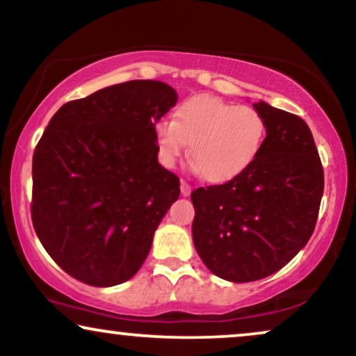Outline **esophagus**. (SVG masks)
<instances>
[{
	"label": "esophagus",
	"mask_w": 356,
	"mask_h": 356,
	"mask_svg": "<svg viewBox=\"0 0 356 356\" xmlns=\"http://www.w3.org/2000/svg\"><path fill=\"white\" fill-rule=\"evenodd\" d=\"M191 192H192L191 184L186 182V181H182L181 182V193H182V195L184 197H188V195H191Z\"/></svg>",
	"instance_id": "esophagus-1"
}]
</instances>
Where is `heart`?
Instances as JSON below:
<instances>
[{
    "label": "heart",
    "instance_id": "1",
    "mask_svg": "<svg viewBox=\"0 0 356 356\" xmlns=\"http://www.w3.org/2000/svg\"><path fill=\"white\" fill-rule=\"evenodd\" d=\"M154 136L161 163L174 168L186 152L209 182H227L253 164L266 138V121L253 106L215 97H191L159 121Z\"/></svg>",
    "mask_w": 356,
    "mask_h": 356
}]
</instances>
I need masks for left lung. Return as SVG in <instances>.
<instances>
[{
	"label": "left lung",
	"instance_id": "1",
	"mask_svg": "<svg viewBox=\"0 0 356 356\" xmlns=\"http://www.w3.org/2000/svg\"><path fill=\"white\" fill-rule=\"evenodd\" d=\"M266 138L250 168L220 186L199 187L193 245L215 276L258 281L307 245L323 193V169L312 133L298 115L254 103Z\"/></svg>",
	"mask_w": 356,
	"mask_h": 356
}]
</instances>
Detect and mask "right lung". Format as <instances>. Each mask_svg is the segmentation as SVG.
Wrapping results in <instances>:
<instances>
[{"instance_id":"add662e5","label":"right lung","mask_w":356,"mask_h":356,"mask_svg":"<svg viewBox=\"0 0 356 356\" xmlns=\"http://www.w3.org/2000/svg\"><path fill=\"white\" fill-rule=\"evenodd\" d=\"M177 93L157 80L102 88L58 108L33 156L34 230L67 274L95 287L128 281L181 193L157 163L159 121Z\"/></svg>"}]
</instances>
